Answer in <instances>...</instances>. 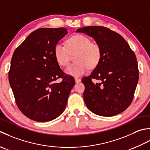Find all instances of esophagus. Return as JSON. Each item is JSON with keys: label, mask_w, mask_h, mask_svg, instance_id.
Masks as SVG:
<instances>
[{"label": "esophagus", "mask_w": 150, "mask_h": 150, "mask_svg": "<svg viewBox=\"0 0 150 150\" xmlns=\"http://www.w3.org/2000/svg\"><path fill=\"white\" fill-rule=\"evenodd\" d=\"M75 81H76V83H79V82L81 81V79H79V78H75Z\"/></svg>", "instance_id": "esophagus-1"}]
</instances>
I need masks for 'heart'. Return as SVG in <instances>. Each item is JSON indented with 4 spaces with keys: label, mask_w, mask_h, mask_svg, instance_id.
Instances as JSON below:
<instances>
[{
    "label": "heart",
    "mask_w": 150,
    "mask_h": 150,
    "mask_svg": "<svg viewBox=\"0 0 150 150\" xmlns=\"http://www.w3.org/2000/svg\"><path fill=\"white\" fill-rule=\"evenodd\" d=\"M65 45L58 42L55 45L54 55L59 65L65 66L69 63V53H74L76 62L65 69V72L71 76L79 77L86 73L89 67L94 68L99 63L102 50L96 42H91L87 36L77 34L67 39Z\"/></svg>",
    "instance_id": "b5f03b06"
}]
</instances>
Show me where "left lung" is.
<instances>
[{
    "label": "left lung",
    "mask_w": 150,
    "mask_h": 150,
    "mask_svg": "<svg viewBox=\"0 0 150 150\" xmlns=\"http://www.w3.org/2000/svg\"><path fill=\"white\" fill-rule=\"evenodd\" d=\"M76 32L92 37L102 50L99 63L88 77L81 80L87 108L102 117L121 113L132 102L139 81L135 53L120 34L105 27L85 26ZM93 79L99 82L94 84Z\"/></svg>",
    "instance_id": "obj_1"
}]
</instances>
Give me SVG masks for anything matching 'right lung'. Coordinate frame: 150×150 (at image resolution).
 <instances>
[{"label": "right lung", "instance_id": "add662e5", "mask_svg": "<svg viewBox=\"0 0 150 150\" xmlns=\"http://www.w3.org/2000/svg\"><path fill=\"white\" fill-rule=\"evenodd\" d=\"M68 33L65 28L35 30L15 49L11 61L9 82L18 108L37 122H48L65 110L75 84L66 75L54 55L55 45ZM62 77L60 83L55 81Z\"/></svg>", "mask_w": 150, "mask_h": 150}]
</instances>
